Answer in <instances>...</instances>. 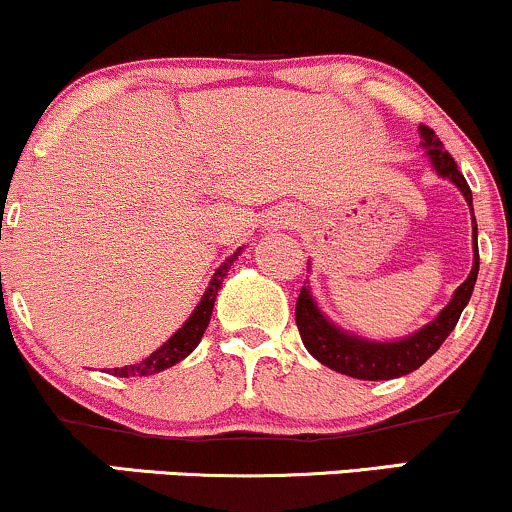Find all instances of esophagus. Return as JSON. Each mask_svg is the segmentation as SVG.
I'll return each mask as SVG.
<instances>
[{"mask_svg": "<svg viewBox=\"0 0 512 512\" xmlns=\"http://www.w3.org/2000/svg\"><path fill=\"white\" fill-rule=\"evenodd\" d=\"M289 226H296V216H293L291 211H274V214H269L267 219H264V231L269 233L279 231V228H289Z\"/></svg>", "mask_w": 512, "mask_h": 512, "instance_id": "esophagus-1", "label": "esophagus"}]
</instances>
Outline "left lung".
Instances as JSON below:
<instances>
[{
    "mask_svg": "<svg viewBox=\"0 0 512 512\" xmlns=\"http://www.w3.org/2000/svg\"><path fill=\"white\" fill-rule=\"evenodd\" d=\"M421 149H426L428 161L440 178L450 180L462 197L467 199L469 214H472V272L467 279L457 286L452 293L450 303L445 305L440 313L433 317L428 325L421 330L407 334V337L395 339V342H375V339L361 337L344 327L334 325V322L320 310L313 289L303 286L296 301V325L301 332V339L310 356H315L322 366L337 370V373L349 375L358 380H392L402 378L411 373L431 358L440 349V344L448 339V334L455 330L457 320H460L464 305L472 298L474 284H477L479 274V243H477V219H474L472 207V190H469L467 180L457 168L455 158L443 149V142L436 137L433 129L421 125Z\"/></svg>",
    "mask_w": 512,
    "mask_h": 512,
    "instance_id": "1",
    "label": "left lung"
}]
</instances>
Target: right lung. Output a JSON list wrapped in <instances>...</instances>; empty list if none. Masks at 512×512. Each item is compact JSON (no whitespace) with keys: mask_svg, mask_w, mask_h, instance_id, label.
<instances>
[{"mask_svg":"<svg viewBox=\"0 0 512 512\" xmlns=\"http://www.w3.org/2000/svg\"><path fill=\"white\" fill-rule=\"evenodd\" d=\"M243 252V248H238L231 257H226V262H221V267L216 269L214 276H211L207 291H204L202 301L197 303V308L192 310V315L182 322V327L173 337L168 339L166 344H161L151 356H146L144 361L134 363V366H122V368H108L110 375H117V378H139V375H154L161 373L175 363H180L182 358H187L192 351L197 349V344L202 342L204 332H207L209 320H211V310H214V301L219 296L223 279H226L228 269L233 267V262L238 260V255Z\"/></svg>","mask_w":512,"mask_h":512,"instance_id":"add662e5","label":"right lung"}]
</instances>
